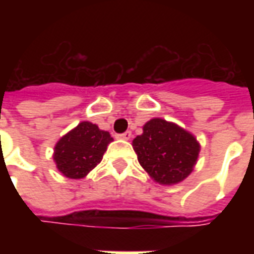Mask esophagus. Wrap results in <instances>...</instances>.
Segmentation results:
<instances>
[{
    "label": "esophagus",
    "instance_id": "obj_1",
    "mask_svg": "<svg viewBox=\"0 0 254 254\" xmlns=\"http://www.w3.org/2000/svg\"><path fill=\"white\" fill-rule=\"evenodd\" d=\"M117 137L121 138V140H129V138L132 137V132H125V133H122V134H118Z\"/></svg>",
    "mask_w": 254,
    "mask_h": 254
}]
</instances>
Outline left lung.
<instances>
[{"instance_id": "obj_1", "label": "left lung", "mask_w": 254, "mask_h": 254, "mask_svg": "<svg viewBox=\"0 0 254 254\" xmlns=\"http://www.w3.org/2000/svg\"><path fill=\"white\" fill-rule=\"evenodd\" d=\"M132 145L138 163L160 185H176L190 176L201 148L194 134L163 118L145 122Z\"/></svg>"}]
</instances>
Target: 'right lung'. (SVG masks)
<instances>
[{"label": "right lung", "mask_w": 254, "mask_h": 254, "mask_svg": "<svg viewBox=\"0 0 254 254\" xmlns=\"http://www.w3.org/2000/svg\"><path fill=\"white\" fill-rule=\"evenodd\" d=\"M111 141L110 133L96 124L83 121L58 140L53 159L64 177L81 180L99 165Z\"/></svg>", "instance_id": "right-lung-1"}]
</instances>
